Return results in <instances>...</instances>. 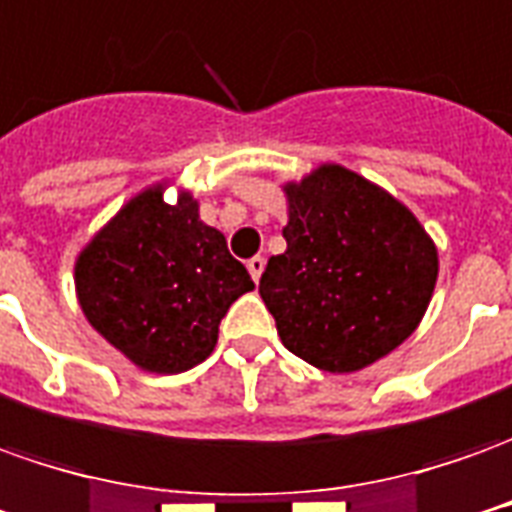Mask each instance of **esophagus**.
<instances>
[{"label": "esophagus", "instance_id": "esophagus-1", "mask_svg": "<svg viewBox=\"0 0 512 512\" xmlns=\"http://www.w3.org/2000/svg\"><path fill=\"white\" fill-rule=\"evenodd\" d=\"M248 273L253 281H259L264 273V259L262 256H253V259H248Z\"/></svg>", "mask_w": 512, "mask_h": 512}]
</instances>
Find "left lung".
I'll return each mask as SVG.
<instances>
[{
  "instance_id": "1",
  "label": "left lung",
  "mask_w": 512,
  "mask_h": 512,
  "mask_svg": "<svg viewBox=\"0 0 512 512\" xmlns=\"http://www.w3.org/2000/svg\"><path fill=\"white\" fill-rule=\"evenodd\" d=\"M287 250L259 295L281 343L329 373L387 357L418 329L438 281V248L404 203L340 164L287 183Z\"/></svg>"
}]
</instances>
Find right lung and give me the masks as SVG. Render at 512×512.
Instances as JSON below:
<instances>
[{
    "mask_svg": "<svg viewBox=\"0 0 512 512\" xmlns=\"http://www.w3.org/2000/svg\"><path fill=\"white\" fill-rule=\"evenodd\" d=\"M74 290L88 323L136 368L183 373L214 351L220 320L253 281L195 197L169 206L155 183L80 250Z\"/></svg>",
    "mask_w": 512,
    "mask_h": 512,
    "instance_id": "obj_1",
    "label": "right lung"
}]
</instances>
